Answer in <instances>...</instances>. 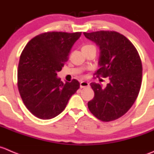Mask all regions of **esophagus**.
Masks as SVG:
<instances>
[{
	"mask_svg": "<svg viewBox=\"0 0 154 154\" xmlns=\"http://www.w3.org/2000/svg\"><path fill=\"white\" fill-rule=\"evenodd\" d=\"M89 86V83L87 82H81L80 83V88H86V87Z\"/></svg>",
	"mask_w": 154,
	"mask_h": 154,
	"instance_id": "34e87169",
	"label": "esophagus"
}]
</instances>
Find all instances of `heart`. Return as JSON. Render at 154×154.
Segmentation results:
<instances>
[{"mask_svg":"<svg viewBox=\"0 0 154 154\" xmlns=\"http://www.w3.org/2000/svg\"><path fill=\"white\" fill-rule=\"evenodd\" d=\"M94 45H84L83 47H82V49L83 50V49H88V48H94Z\"/></svg>","mask_w":154,"mask_h":154,"instance_id":"b5f03b06","label":"heart"}]
</instances>
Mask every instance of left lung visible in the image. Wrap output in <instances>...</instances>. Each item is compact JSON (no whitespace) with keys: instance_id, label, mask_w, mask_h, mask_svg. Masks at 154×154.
Instances as JSON below:
<instances>
[{"instance_id":"1","label":"left lung","mask_w":154,"mask_h":154,"mask_svg":"<svg viewBox=\"0 0 154 154\" xmlns=\"http://www.w3.org/2000/svg\"><path fill=\"white\" fill-rule=\"evenodd\" d=\"M84 35L100 47V69L95 74L109 79L106 88L91 83L94 97L88 103V109L100 121H115L128 112L138 97L142 79L141 58L133 44L118 32Z\"/></svg>"}]
</instances>
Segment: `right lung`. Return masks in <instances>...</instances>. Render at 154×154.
Segmentation results:
<instances>
[{
  "label": "right lung",
  "mask_w": 154,
  "mask_h": 154,
  "mask_svg": "<svg viewBox=\"0 0 154 154\" xmlns=\"http://www.w3.org/2000/svg\"><path fill=\"white\" fill-rule=\"evenodd\" d=\"M82 32H47L30 39L21 54L18 88L29 112L42 120L60 115L80 87L76 79L63 83L57 77Z\"/></svg>",
  "instance_id": "1"
}]
</instances>
